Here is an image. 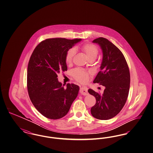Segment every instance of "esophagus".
Instances as JSON below:
<instances>
[{"mask_svg": "<svg viewBox=\"0 0 153 153\" xmlns=\"http://www.w3.org/2000/svg\"><path fill=\"white\" fill-rule=\"evenodd\" d=\"M80 93L82 94L83 95H88V88L86 87H81L80 88L79 90Z\"/></svg>", "mask_w": 153, "mask_h": 153, "instance_id": "esophagus-1", "label": "esophagus"}]
</instances>
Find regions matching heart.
I'll list each match as a JSON object with an SVG mask.
<instances>
[{"label":"heart","mask_w":153,"mask_h":153,"mask_svg":"<svg viewBox=\"0 0 153 153\" xmlns=\"http://www.w3.org/2000/svg\"><path fill=\"white\" fill-rule=\"evenodd\" d=\"M81 49L86 54L89 59H95L98 54V49L97 47L91 44H85L81 47ZM75 50L74 48H71L67 52L65 56V62L67 65H70L75 55ZM73 76L76 80L81 82H85L88 79V74L86 71L77 68L73 71L72 72Z\"/></svg>","instance_id":"b5f03b06"}]
</instances>
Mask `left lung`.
I'll list each match as a JSON object with an SVG mask.
<instances>
[{"label":"left lung","mask_w":153,"mask_h":153,"mask_svg":"<svg viewBox=\"0 0 153 153\" xmlns=\"http://www.w3.org/2000/svg\"><path fill=\"white\" fill-rule=\"evenodd\" d=\"M93 42L100 46L102 53L100 71L93 82L100 83L105 89L102 94L88 89L96 99L91 113L97 119L108 120L117 116L125 104L130 90V71L122 53L111 42L99 37Z\"/></svg>","instance_id":"left-lung-1"}]
</instances>
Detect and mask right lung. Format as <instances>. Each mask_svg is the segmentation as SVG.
<instances>
[{
    "label": "right lung",
    "instance_id": "obj_1",
    "mask_svg": "<svg viewBox=\"0 0 153 153\" xmlns=\"http://www.w3.org/2000/svg\"><path fill=\"white\" fill-rule=\"evenodd\" d=\"M82 39H48L37 45L27 68V90L33 106L51 120L65 116L79 94L78 85L59 82L58 74L67 70V52Z\"/></svg>",
    "mask_w": 153,
    "mask_h": 153
}]
</instances>
